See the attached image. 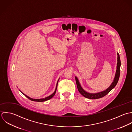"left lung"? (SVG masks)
<instances>
[{"label":"left lung","instance_id":"8db88e82","mask_svg":"<svg viewBox=\"0 0 132 132\" xmlns=\"http://www.w3.org/2000/svg\"><path fill=\"white\" fill-rule=\"evenodd\" d=\"M120 66H121V62H120V56H119V53H117V67H116L117 69L116 70V73H115V77L113 79V81L112 82V84H111V85L106 89H105V90L102 91V92H97V93H89V92L86 91L81 86L79 82V80L78 79V78L77 77H75L79 93L83 96H84L86 98H89V99H93H93H98V98H102V97L105 96L108 93H109L117 85V84L118 81V80H119V76H120Z\"/></svg>","mask_w":132,"mask_h":132}]
</instances>
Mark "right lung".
Listing matches in <instances>:
<instances>
[{
	"instance_id": "right-lung-1",
	"label": "right lung",
	"mask_w": 132,
	"mask_h": 132,
	"mask_svg": "<svg viewBox=\"0 0 132 132\" xmlns=\"http://www.w3.org/2000/svg\"><path fill=\"white\" fill-rule=\"evenodd\" d=\"M59 79H58V80H57V83H56V88H55V91H54V92L53 93V94H52L51 95H50V96H47V97H45V98H40V99H35V98H30V97H29V96H28L27 95H26L25 94H24L23 93H22L20 90H19V91L24 95H25L27 97L29 100H31V101H34V102H45V101H48V100H50V99H51L52 97H53V96L54 95V94H55V92H56V89H57V82H58V81H59Z\"/></svg>"
}]
</instances>
